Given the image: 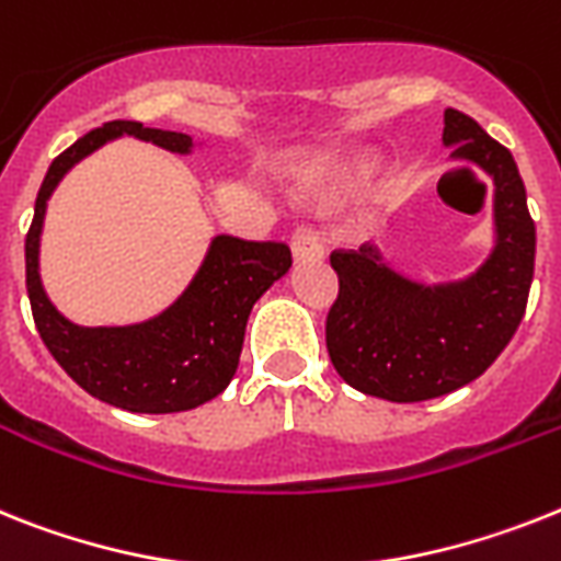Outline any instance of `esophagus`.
Returning <instances> with one entry per match:
<instances>
[{
    "label": "esophagus",
    "instance_id": "obj_1",
    "mask_svg": "<svg viewBox=\"0 0 561 561\" xmlns=\"http://www.w3.org/2000/svg\"><path fill=\"white\" fill-rule=\"evenodd\" d=\"M290 251H294L296 262H319L324 256V248L319 242L317 230L308 228V225H299L294 230V239H290Z\"/></svg>",
    "mask_w": 561,
    "mask_h": 561
}]
</instances>
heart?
<instances>
[{
	"label": "heart",
	"instance_id": "obj_1",
	"mask_svg": "<svg viewBox=\"0 0 561 561\" xmlns=\"http://www.w3.org/2000/svg\"><path fill=\"white\" fill-rule=\"evenodd\" d=\"M374 171H376L374 159H368V157L353 159L345 171L339 173L336 182H331V185L310 187V199L324 202V205H328V202H336L339 196H345V193L356 191V187H359L365 179H370V173H374Z\"/></svg>",
	"mask_w": 561,
	"mask_h": 561
}]
</instances>
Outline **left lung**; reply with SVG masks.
Instances as JSON below:
<instances>
[{
  "label": "left lung",
  "instance_id": "8db88e82",
  "mask_svg": "<svg viewBox=\"0 0 561 561\" xmlns=\"http://www.w3.org/2000/svg\"><path fill=\"white\" fill-rule=\"evenodd\" d=\"M442 142L450 159L493 179L496 242L482 267L425 285L393 271L374 244L331 253L339 296L324 339L333 368L351 388L388 402L445 397L482 376L519 328L534 282L536 225L511 150L454 107Z\"/></svg>",
  "mask_w": 561,
  "mask_h": 561
}]
</instances>
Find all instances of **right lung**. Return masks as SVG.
<instances>
[{"mask_svg":"<svg viewBox=\"0 0 561 561\" xmlns=\"http://www.w3.org/2000/svg\"><path fill=\"white\" fill-rule=\"evenodd\" d=\"M119 136H136L171 153H191L176 130L116 119L84 134L50 162L25 239V282L33 322L65 374L102 402L130 413H179L219 397L237 374L253 305L290 267L285 242L214 237L208 256L176 302L159 317L125 328H82L65 319L39 279V237L50 193L65 173Z\"/></svg>","mask_w":561,"mask_h":561,"instance_id":"obj_1","label":"right lung"}]
</instances>
